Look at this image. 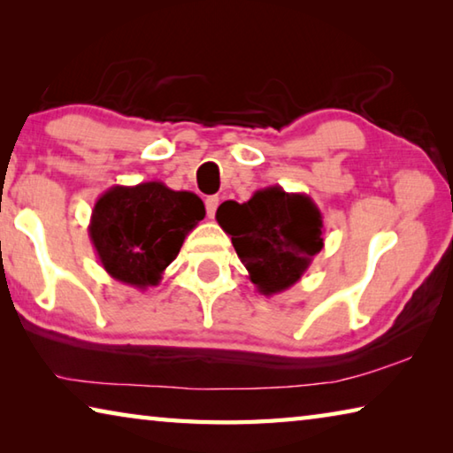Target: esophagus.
Returning <instances> with one entry per match:
<instances>
[{
  "label": "esophagus",
  "instance_id": "34e87169",
  "mask_svg": "<svg viewBox=\"0 0 453 453\" xmlns=\"http://www.w3.org/2000/svg\"><path fill=\"white\" fill-rule=\"evenodd\" d=\"M218 205H219V197L218 196H210L208 199H205V210H208V218L216 216Z\"/></svg>",
  "mask_w": 453,
  "mask_h": 453
}]
</instances>
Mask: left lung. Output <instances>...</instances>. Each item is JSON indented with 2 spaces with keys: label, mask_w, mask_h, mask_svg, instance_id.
<instances>
[{
  "label": "left lung",
  "mask_w": 453,
  "mask_h": 453,
  "mask_svg": "<svg viewBox=\"0 0 453 453\" xmlns=\"http://www.w3.org/2000/svg\"><path fill=\"white\" fill-rule=\"evenodd\" d=\"M216 219L264 296L300 281L324 248V218L316 202L281 186L257 189L245 203L224 202Z\"/></svg>",
  "instance_id": "8db88e82"
}]
</instances>
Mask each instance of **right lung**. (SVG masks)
Wrapping results in <instances>:
<instances>
[{
    "label": "right lung",
    "mask_w": 453,
    "mask_h": 453,
    "mask_svg": "<svg viewBox=\"0 0 453 453\" xmlns=\"http://www.w3.org/2000/svg\"><path fill=\"white\" fill-rule=\"evenodd\" d=\"M203 218V202L196 194L143 181L104 191L88 229L104 270L143 291L157 286L183 240Z\"/></svg>",
    "instance_id": "obj_1"
}]
</instances>
